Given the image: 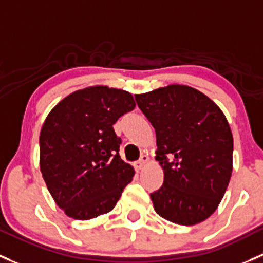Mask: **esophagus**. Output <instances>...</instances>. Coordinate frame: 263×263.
I'll use <instances>...</instances> for the list:
<instances>
[{"mask_svg": "<svg viewBox=\"0 0 263 263\" xmlns=\"http://www.w3.org/2000/svg\"><path fill=\"white\" fill-rule=\"evenodd\" d=\"M147 161H148V156H146V155H142L139 161L135 162V168H136V170H141V168L145 166L146 162H147Z\"/></svg>", "mask_w": 263, "mask_h": 263, "instance_id": "34e87169", "label": "esophagus"}]
</instances>
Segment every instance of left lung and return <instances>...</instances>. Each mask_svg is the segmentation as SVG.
I'll list each match as a JSON object with an SVG mask.
<instances>
[{"instance_id":"left-lung-1","label":"left lung","mask_w":263,"mask_h":263,"mask_svg":"<svg viewBox=\"0 0 263 263\" xmlns=\"http://www.w3.org/2000/svg\"><path fill=\"white\" fill-rule=\"evenodd\" d=\"M135 99L156 132L164 184L150 197L160 217L193 226L214 213L232 175L233 137L219 107L187 85L173 84Z\"/></svg>"}]
</instances>
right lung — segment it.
Instances as JSON below:
<instances>
[{"label":"right lung","mask_w":263,"mask_h":263,"mask_svg":"<svg viewBox=\"0 0 263 263\" xmlns=\"http://www.w3.org/2000/svg\"><path fill=\"white\" fill-rule=\"evenodd\" d=\"M135 108L126 90L90 87L54 107L40 134V170L55 203L74 219L112 211L135 175L113 124Z\"/></svg>","instance_id":"1"}]
</instances>
